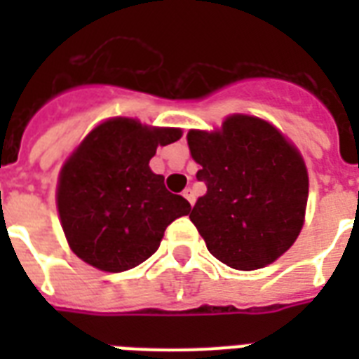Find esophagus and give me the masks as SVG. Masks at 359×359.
<instances>
[{
	"label": "esophagus",
	"instance_id": "esophagus-1",
	"mask_svg": "<svg viewBox=\"0 0 359 359\" xmlns=\"http://www.w3.org/2000/svg\"><path fill=\"white\" fill-rule=\"evenodd\" d=\"M182 196H184L186 199H188V203H190L191 207H194V203H196V196H194V190H191V188H186V190L182 191Z\"/></svg>",
	"mask_w": 359,
	"mask_h": 359
}]
</instances>
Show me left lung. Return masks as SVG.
Listing matches in <instances>:
<instances>
[{
    "label": "left lung",
    "instance_id": "obj_1",
    "mask_svg": "<svg viewBox=\"0 0 359 359\" xmlns=\"http://www.w3.org/2000/svg\"><path fill=\"white\" fill-rule=\"evenodd\" d=\"M197 180L207 194L190 219L207 250L235 270L278 261L306 222L309 175L298 147L272 123L233 114L219 128L190 130Z\"/></svg>",
    "mask_w": 359,
    "mask_h": 359
}]
</instances>
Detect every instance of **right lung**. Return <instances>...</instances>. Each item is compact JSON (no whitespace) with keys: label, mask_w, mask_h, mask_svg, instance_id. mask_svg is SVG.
<instances>
[{"label":"right lung","mask_w":359,"mask_h":359,"mask_svg":"<svg viewBox=\"0 0 359 359\" xmlns=\"http://www.w3.org/2000/svg\"><path fill=\"white\" fill-rule=\"evenodd\" d=\"M182 130L132 117L98 123L59 171L55 203L69 248L102 272H124L160 248L173 219L190 214L184 197L165 190L149 168L158 147Z\"/></svg>","instance_id":"1"}]
</instances>
